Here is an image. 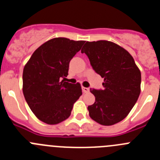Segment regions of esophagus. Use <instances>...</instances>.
Segmentation results:
<instances>
[{
  "mask_svg": "<svg viewBox=\"0 0 160 160\" xmlns=\"http://www.w3.org/2000/svg\"><path fill=\"white\" fill-rule=\"evenodd\" d=\"M82 91H83V93H88L89 91H90V89L89 88H87V87H82Z\"/></svg>",
  "mask_w": 160,
  "mask_h": 160,
  "instance_id": "obj_1",
  "label": "esophagus"
}]
</instances>
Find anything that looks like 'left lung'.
<instances>
[{"instance_id": "left-lung-1", "label": "left lung", "mask_w": 160, "mask_h": 160, "mask_svg": "<svg viewBox=\"0 0 160 160\" xmlns=\"http://www.w3.org/2000/svg\"><path fill=\"white\" fill-rule=\"evenodd\" d=\"M82 53L104 78L102 90L90 89L95 97L89 106L90 117L98 123L111 126L128 116L140 94L141 72L125 49L109 41L87 42Z\"/></svg>"}]
</instances>
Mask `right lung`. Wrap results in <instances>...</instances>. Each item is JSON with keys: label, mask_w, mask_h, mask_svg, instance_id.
<instances>
[{"label": "right lung", "mask_w": 160, "mask_h": 160, "mask_svg": "<svg viewBox=\"0 0 160 160\" xmlns=\"http://www.w3.org/2000/svg\"><path fill=\"white\" fill-rule=\"evenodd\" d=\"M84 41L55 38L33 52L23 70V94L35 116L55 125L67 119L73 103L82 95L80 83L71 84L67 77L69 64Z\"/></svg>", "instance_id": "right-lung-1"}]
</instances>
